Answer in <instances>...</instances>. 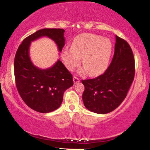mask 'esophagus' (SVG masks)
Instances as JSON below:
<instances>
[{"instance_id":"obj_1","label":"esophagus","mask_w":150,"mask_h":150,"mask_svg":"<svg viewBox=\"0 0 150 150\" xmlns=\"http://www.w3.org/2000/svg\"><path fill=\"white\" fill-rule=\"evenodd\" d=\"M73 82H74V84H77V83H79V82H80V79H79V78H77V77H73Z\"/></svg>"}]
</instances>
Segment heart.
Wrapping results in <instances>:
<instances>
[{
    "mask_svg": "<svg viewBox=\"0 0 150 150\" xmlns=\"http://www.w3.org/2000/svg\"><path fill=\"white\" fill-rule=\"evenodd\" d=\"M113 50V44L108 38L91 33H84L76 37L71 47H64L61 57L66 67L73 70L81 62L84 68L82 72L91 76L103 73L108 68Z\"/></svg>",
    "mask_w": 150,
    "mask_h": 150,
    "instance_id": "1",
    "label": "heart"
}]
</instances>
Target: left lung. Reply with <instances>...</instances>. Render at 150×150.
Returning <instances> with one entry per match:
<instances>
[{
	"label": "left lung",
	"mask_w": 150,
	"mask_h": 150,
	"mask_svg": "<svg viewBox=\"0 0 150 150\" xmlns=\"http://www.w3.org/2000/svg\"><path fill=\"white\" fill-rule=\"evenodd\" d=\"M113 59L98 77L82 80L84 106L92 112L106 114L115 110L126 98L135 76V59L129 44L116 35Z\"/></svg>",
	"instance_id": "8db88e82"
}]
</instances>
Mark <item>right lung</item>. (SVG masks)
I'll return each mask as SVG.
<instances>
[{
    "mask_svg": "<svg viewBox=\"0 0 150 150\" xmlns=\"http://www.w3.org/2000/svg\"><path fill=\"white\" fill-rule=\"evenodd\" d=\"M63 29L44 28L22 41L14 60L15 79L18 93L28 106L39 113H50L60 106L64 91L73 85V76L59 59L46 69L35 66L30 57L31 42L47 37L60 52L65 44Z\"/></svg>",
    "mask_w": 150,
    "mask_h": 150,
    "instance_id": "1",
    "label": "right lung"
}]
</instances>
